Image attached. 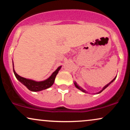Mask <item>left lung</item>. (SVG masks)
Wrapping results in <instances>:
<instances>
[{
	"instance_id": "1",
	"label": "left lung",
	"mask_w": 130,
	"mask_h": 130,
	"mask_svg": "<svg viewBox=\"0 0 130 130\" xmlns=\"http://www.w3.org/2000/svg\"><path fill=\"white\" fill-rule=\"evenodd\" d=\"M116 77H117V76H116V77H114V79H112V80H111V82H110V83H108V84H106V86H104V87L103 88V89H102V90H100V92H97V93H97V94H98V93H101V92H102V91H103V90H104V89H106V87H108V86H109V85H110V84H111L112 83H113V82H114V80H115V79H116ZM74 86H75V87H76V88H77V89H79V90H81V91H82V92H84V93H87V92H86V90H84V89H83V88H82V87H80V86H79V85H78V84H77V83H76V82H75V81H74Z\"/></svg>"
}]
</instances>
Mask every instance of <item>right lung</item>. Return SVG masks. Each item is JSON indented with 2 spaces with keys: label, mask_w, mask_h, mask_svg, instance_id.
I'll use <instances>...</instances> for the list:
<instances>
[{
  "label": "right lung",
  "mask_w": 130,
  "mask_h": 130,
  "mask_svg": "<svg viewBox=\"0 0 130 130\" xmlns=\"http://www.w3.org/2000/svg\"><path fill=\"white\" fill-rule=\"evenodd\" d=\"M62 66H60L57 68V70L53 74L50 76L47 79L42 80V81H35L34 80L29 79H26L24 77L20 76L16 73L14 69V64H13V72H14V75L18 80L22 83V84L24 85L26 87L29 89V90L32 91V92H39V91L44 90V89L50 88L53 86L54 83L55 78H56L57 74L59 73V71L60 70Z\"/></svg>",
  "instance_id": "obj_1"
}]
</instances>
